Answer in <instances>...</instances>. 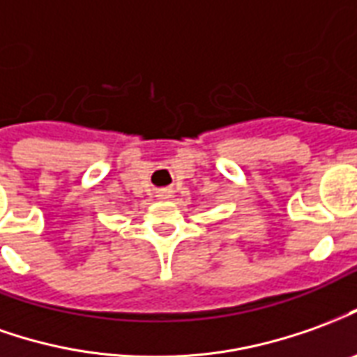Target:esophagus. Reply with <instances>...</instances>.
I'll list each match as a JSON object with an SVG mask.
<instances>
[{"mask_svg": "<svg viewBox=\"0 0 357 357\" xmlns=\"http://www.w3.org/2000/svg\"><path fill=\"white\" fill-rule=\"evenodd\" d=\"M172 195H174V191H172L170 187H162V189L156 191V197H158V199H172Z\"/></svg>", "mask_w": 357, "mask_h": 357, "instance_id": "esophagus-1", "label": "esophagus"}]
</instances>
